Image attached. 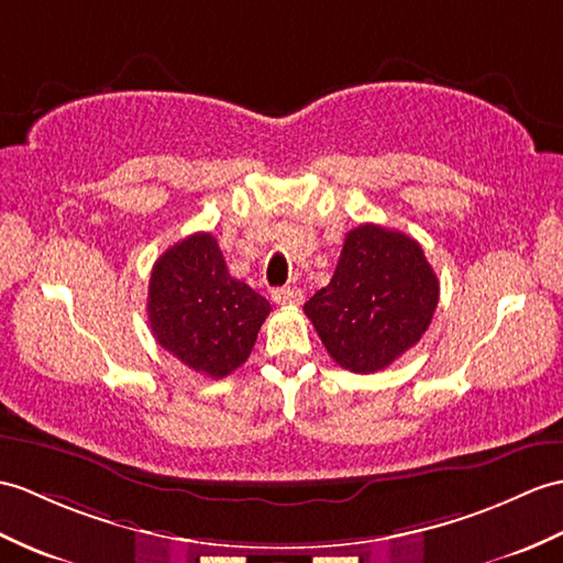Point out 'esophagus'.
Returning a JSON list of instances; mask_svg holds the SVG:
<instances>
[{
	"mask_svg": "<svg viewBox=\"0 0 563 563\" xmlns=\"http://www.w3.org/2000/svg\"><path fill=\"white\" fill-rule=\"evenodd\" d=\"M273 302L276 305H283V307H297L302 305V290L299 287H276V290L271 292Z\"/></svg>",
	"mask_w": 563,
	"mask_h": 563,
	"instance_id": "esophagus-1",
	"label": "esophagus"
}]
</instances>
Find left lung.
Returning a JSON list of instances; mask_svg holds the SVG:
<instances>
[{
    "label": "left lung",
    "mask_w": 563,
    "mask_h": 563,
    "mask_svg": "<svg viewBox=\"0 0 563 563\" xmlns=\"http://www.w3.org/2000/svg\"><path fill=\"white\" fill-rule=\"evenodd\" d=\"M439 305V280L420 242L374 222L350 230L331 283L305 305L343 369L374 374L420 343Z\"/></svg>",
    "instance_id": "obj_1"
}]
</instances>
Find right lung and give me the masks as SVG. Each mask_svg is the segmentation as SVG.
<instances>
[{
	"mask_svg": "<svg viewBox=\"0 0 563 563\" xmlns=\"http://www.w3.org/2000/svg\"><path fill=\"white\" fill-rule=\"evenodd\" d=\"M153 338L189 369L222 378L252 355L268 299L234 280L211 232H194L155 261L148 283Z\"/></svg>",
	"mask_w": 563,
	"mask_h": 563,
	"instance_id": "obj_1",
	"label": "right lung"
}]
</instances>
